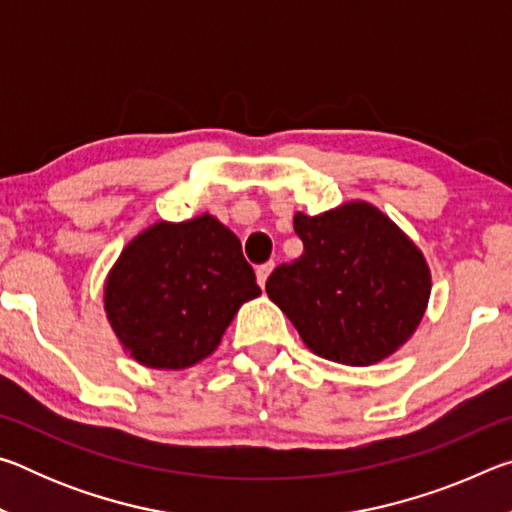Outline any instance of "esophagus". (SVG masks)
I'll return each mask as SVG.
<instances>
[{"label": "esophagus", "mask_w": 512, "mask_h": 512, "mask_svg": "<svg viewBox=\"0 0 512 512\" xmlns=\"http://www.w3.org/2000/svg\"><path fill=\"white\" fill-rule=\"evenodd\" d=\"M271 271H273V262H266V264H262V266H257V282H259V287H264L266 284V280H268V275H271Z\"/></svg>", "instance_id": "1"}]
</instances>
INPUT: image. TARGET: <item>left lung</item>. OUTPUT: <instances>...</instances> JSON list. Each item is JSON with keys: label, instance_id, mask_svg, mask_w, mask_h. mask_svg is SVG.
Here are the masks:
<instances>
[{"label": "left lung", "instance_id": "1", "mask_svg": "<svg viewBox=\"0 0 512 512\" xmlns=\"http://www.w3.org/2000/svg\"><path fill=\"white\" fill-rule=\"evenodd\" d=\"M293 230L305 250L275 268L266 293L307 348L345 366H372L400 350L431 296L422 250L366 201L298 212Z\"/></svg>", "mask_w": 512, "mask_h": 512}]
</instances>
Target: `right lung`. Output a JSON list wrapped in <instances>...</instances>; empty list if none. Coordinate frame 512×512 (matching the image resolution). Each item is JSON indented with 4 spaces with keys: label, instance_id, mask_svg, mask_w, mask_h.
Segmentation results:
<instances>
[{
    "label": "right lung",
    "instance_id": "add662e5",
    "mask_svg": "<svg viewBox=\"0 0 512 512\" xmlns=\"http://www.w3.org/2000/svg\"><path fill=\"white\" fill-rule=\"evenodd\" d=\"M259 293L235 232L201 214L153 223L121 250L106 277L103 309L137 363L183 370L219 348L239 307Z\"/></svg>",
    "mask_w": 512,
    "mask_h": 512
}]
</instances>
